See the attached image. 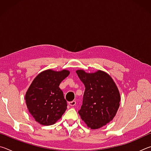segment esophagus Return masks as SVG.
Here are the masks:
<instances>
[{"label":"esophagus","instance_id":"obj_1","mask_svg":"<svg viewBox=\"0 0 151 151\" xmlns=\"http://www.w3.org/2000/svg\"><path fill=\"white\" fill-rule=\"evenodd\" d=\"M68 105L70 106H74L76 105V101H73L70 102H68Z\"/></svg>","mask_w":151,"mask_h":151}]
</instances>
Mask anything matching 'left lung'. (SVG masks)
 Wrapping results in <instances>:
<instances>
[{
  "label": "left lung",
  "mask_w": 151,
  "mask_h": 151,
  "mask_svg": "<svg viewBox=\"0 0 151 151\" xmlns=\"http://www.w3.org/2000/svg\"><path fill=\"white\" fill-rule=\"evenodd\" d=\"M76 74L85 87L78 114L88 127L99 129L115 116L121 99L118 88L111 76L103 71L86 73L78 70Z\"/></svg>",
  "instance_id": "1"
}]
</instances>
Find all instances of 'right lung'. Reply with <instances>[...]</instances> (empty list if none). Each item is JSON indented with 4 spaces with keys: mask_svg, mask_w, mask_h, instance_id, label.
I'll list each match as a JSON object with an SVG mask.
<instances>
[{
    "mask_svg": "<svg viewBox=\"0 0 151 151\" xmlns=\"http://www.w3.org/2000/svg\"><path fill=\"white\" fill-rule=\"evenodd\" d=\"M69 73L66 70L60 72L47 70L32 81L25 100L29 112L39 123L46 126L55 124L67 109V103L59 85Z\"/></svg>",
    "mask_w": 151,
    "mask_h": 151,
    "instance_id": "1",
    "label": "right lung"
}]
</instances>
